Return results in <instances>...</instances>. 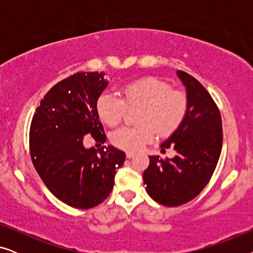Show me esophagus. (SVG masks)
I'll return each mask as SVG.
<instances>
[{
  "instance_id": "34e87169",
  "label": "esophagus",
  "mask_w": 253,
  "mask_h": 253,
  "mask_svg": "<svg viewBox=\"0 0 253 253\" xmlns=\"http://www.w3.org/2000/svg\"><path fill=\"white\" fill-rule=\"evenodd\" d=\"M133 157L132 152H126V159H131Z\"/></svg>"
}]
</instances>
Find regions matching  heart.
Here are the masks:
<instances>
[{"mask_svg": "<svg viewBox=\"0 0 253 253\" xmlns=\"http://www.w3.org/2000/svg\"><path fill=\"white\" fill-rule=\"evenodd\" d=\"M123 100L113 93H103L96 101L100 120L115 126L123 120L126 108H140L139 126H123L112 133V143L121 150L134 152L151 141L155 129L162 136L177 130L186 116L188 100L184 93L171 89L164 81L146 77L127 83L121 88Z\"/></svg>", "mask_w": 253, "mask_h": 253, "instance_id": "b5f03b06", "label": "heart"}]
</instances>
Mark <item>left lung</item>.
<instances>
[{"label": "left lung", "instance_id": "1", "mask_svg": "<svg viewBox=\"0 0 253 253\" xmlns=\"http://www.w3.org/2000/svg\"><path fill=\"white\" fill-rule=\"evenodd\" d=\"M186 89L188 112L183 123L161 151L174 148L176 155L165 160L150 157L143 174L146 191L161 205L174 207L190 202L210 182L222 148V121L212 96L195 77L178 70Z\"/></svg>", "mask_w": 253, "mask_h": 253}]
</instances>
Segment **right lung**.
<instances>
[{
	"label": "right lung",
	"mask_w": 253,
	"mask_h": 253,
	"mask_svg": "<svg viewBox=\"0 0 253 253\" xmlns=\"http://www.w3.org/2000/svg\"><path fill=\"white\" fill-rule=\"evenodd\" d=\"M107 85L103 72H77L47 92L31 123L34 168L57 199L76 209L101 204L126 160V153L114 146L95 150L83 144L86 134L106 140L96 101Z\"/></svg>",
	"instance_id": "right-lung-1"
}]
</instances>
